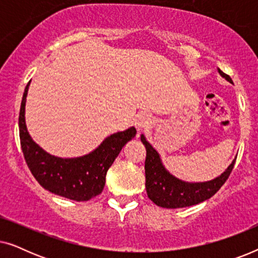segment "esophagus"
Wrapping results in <instances>:
<instances>
[{
    "label": "esophagus",
    "instance_id": "1",
    "mask_svg": "<svg viewBox=\"0 0 258 258\" xmlns=\"http://www.w3.org/2000/svg\"><path fill=\"white\" fill-rule=\"evenodd\" d=\"M150 123H151L150 117L147 114H144V112L137 115L135 117V121H134V124H135L136 129L139 130V132H141V130L143 129H147L148 126L150 125Z\"/></svg>",
    "mask_w": 258,
    "mask_h": 258
}]
</instances>
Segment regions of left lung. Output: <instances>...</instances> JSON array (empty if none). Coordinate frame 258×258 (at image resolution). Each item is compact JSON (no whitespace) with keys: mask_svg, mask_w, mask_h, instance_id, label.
<instances>
[{"mask_svg":"<svg viewBox=\"0 0 258 258\" xmlns=\"http://www.w3.org/2000/svg\"><path fill=\"white\" fill-rule=\"evenodd\" d=\"M218 73L228 82L232 83L230 76L224 74L221 69H218ZM141 141L147 150L144 169H146V189L148 197L156 206L168 208V209L195 206L203 201L209 200L227 181L236 161L235 158L223 174L211 181L185 182L175 177L164 168L160 154L148 142L143 134L141 135Z\"/></svg>","mask_w":258,"mask_h":258,"instance_id":"left-lung-1","label":"left lung"}]
</instances>
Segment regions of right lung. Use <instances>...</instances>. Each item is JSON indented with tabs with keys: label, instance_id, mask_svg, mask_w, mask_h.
<instances>
[{
	"label": "right lung",
	"instance_id": "obj_1",
	"mask_svg": "<svg viewBox=\"0 0 258 258\" xmlns=\"http://www.w3.org/2000/svg\"><path fill=\"white\" fill-rule=\"evenodd\" d=\"M30 82L21 102L19 128L21 148L31 174L45 190L66 199L88 201L100 195L105 184V175L122 148L136 135L132 128L112 134L100 146L84 156L62 158L48 154L31 139L26 125V101Z\"/></svg>",
	"mask_w": 258,
	"mask_h": 258
}]
</instances>
